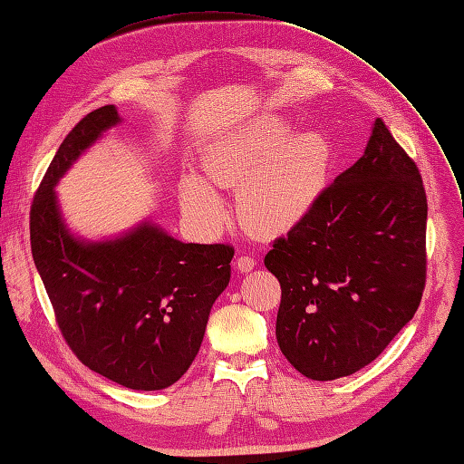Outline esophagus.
Wrapping results in <instances>:
<instances>
[{
	"mask_svg": "<svg viewBox=\"0 0 464 464\" xmlns=\"http://www.w3.org/2000/svg\"><path fill=\"white\" fill-rule=\"evenodd\" d=\"M256 267L254 257H247V256H240L236 259V269L240 271V274H247V271H252Z\"/></svg>",
	"mask_w": 464,
	"mask_h": 464,
	"instance_id": "34e87169",
	"label": "esophagus"
}]
</instances>
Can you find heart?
<instances>
[{"mask_svg":"<svg viewBox=\"0 0 464 464\" xmlns=\"http://www.w3.org/2000/svg\"><path fill=\"white\" fill-rule=\"evenodd\" d=\"M333 147L323 133H293L281 118H267L224 135L202 155V173L183 179L180 207L202 228L224 218L217 188H236V208L247 230L276 238L309 217L329 185Z\"/></svg>","mask_w":464,"mask_h":464,"instance_id":"b5f03b06","label":"heart"}]
</instances>
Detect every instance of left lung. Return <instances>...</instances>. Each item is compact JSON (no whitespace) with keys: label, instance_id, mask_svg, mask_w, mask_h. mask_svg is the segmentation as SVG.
Listing matches in <instances>:
<instances>
[{"label":"left lung","instance_id":"1","mask_svg":"<svg viewBox=\"0 0 464 464\" xmlns=\"http://www.w3.org/2000/svg\"><path fill=\"white\" fill-rule=\"evenodd\" d=\"M425 226L420 169L378 118L364 155L264 259L281 285L276 336L293 368L326 382L382 354L420 307Z\"/></svg>","mask_w":464,"mask_h":464}]
</instances>
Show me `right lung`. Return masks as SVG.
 Here are the masks:
<instances>
[{"mask_svg": "<svg viewBox=\"0 0 464 464\" xmlns=\"http://www.w3.org/2000/svg\"><path fill=\"white\" fill-rule=\"evenodd\" d=\"M120 121L116 106H102L66 135L33 198L31 252L78 360L123 388L153 392L193 364L234 247L185 244L151 220L106 240L71 232L54 187Z\"/></svg>", "mask_w": 464, "mask_h": 464, "instance_id": "add662e5", "label": "right lung"}]
</instances>
